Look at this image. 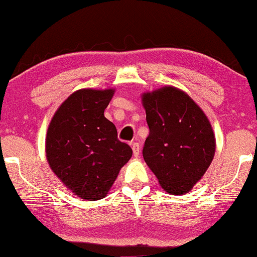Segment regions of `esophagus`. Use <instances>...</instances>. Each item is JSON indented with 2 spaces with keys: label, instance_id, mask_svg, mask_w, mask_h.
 <instances>
[{
  "label": "esophagus",
  "instance_id": "34e87169",
  "mask_svg": "<svg viewBox=\"0 0 257 257\" xmlns=\"http://www.w3.org/2000/svg\"><path fill=\"white\" fill-rule=\"evenodd\" d=\"M132 149H133V153H134V156H137L139 155V152H141V146H139L138 143H134V144L132 145Z\"/></svg>",
  "mask_w": 257,
  "mask_h": 257
}]
</instances>
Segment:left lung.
I'll return each instance as SVG.
<instances>
[{
  "instance_id": "obj_1",
  "label": "left lung",
  "mask_w": 257,
  "mask_h": 257,
  "mask_svg": "<svg viewBox=\"0 0 257 257\" xmlns=\"http://www.w3.org/2000/svg\"><path fill=\"white\" fill-rule=\"evenodd\" d=\"M143 105L150 128L143 149L145 162L165 191L186 194L214 156L210 121L188 95L171 86L143 95Z\"/></svg>"
}]
</instances>
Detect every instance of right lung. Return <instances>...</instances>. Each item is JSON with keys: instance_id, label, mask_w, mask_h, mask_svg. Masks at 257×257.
<instances>
[{"instance_id": "1", "label": "right lung", "mask_w": 257, "mask_h": 257, "mask_svg": "<svg viewBox=\"0 0 257 257\" xmlns=\"http://www.w3.org/2000/svg\"><path fill=\"white\" fill-rule=\"evenodd\" d=\"M113 89H80L55 112L46 135V158L53 172L86 201L106 196L133 150L119 141L104 116Z\"/></svg>"}]
</instances>
